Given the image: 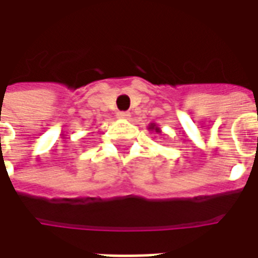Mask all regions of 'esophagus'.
<instances>
[{
	"label": "esophagus",
	"instance_id": "1",
	"mask_svg": "<svg viewBox=\"0 0 258 258\" xmlns=\"http://www.w3.org/2000/svg\"><path fill=\"white\" fill-rule=\"evenodd\" d=\"M130 112H118L117 113V117L118 118H121V120H128L130 118Z\"/></svg>",
	"mask_w": 258,
	"mask_h": 258
}]
</instances>
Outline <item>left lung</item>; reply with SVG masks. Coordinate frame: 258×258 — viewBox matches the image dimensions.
I'll list each match as a JSON object with an SVG mask.
<instances>
[{
  "mask_svg": "<svg viewBox=\"0 0 258 258\" xmlns=\"http://www.w3.org/2000/svg\"><path fill=\"white\" fill-rule=\"evenodd\" d=\"M148 130H149V131H153V133H156V134H160V133H162L160 127H157L155 123L149 124V125H148Z\"/></svg>",
  "mask_w": 258,
  "mask_h": 258,
  "instance_id": "obj_1",
  "label": "left lung"
}]
</instances>
